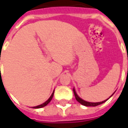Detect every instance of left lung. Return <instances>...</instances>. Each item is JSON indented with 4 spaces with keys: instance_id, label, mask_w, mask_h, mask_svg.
Here are the masks:
<instances>
[{
    "instance_id": "8db88e82",
    "label": "left lung",
    "mask_w": 128,
    "mask_h": 128,
    "mask_svg": "<svg viewBox=\"0 0 128 128\" xmlns=\"http://www.w3.org/2000/svg\"><path fill=\"white\" fill-rule=\"evenodd\" d=\"M72 90H73V92H74V94H75V99H76V100L78 101L79 103H80L81 104L83 105V106H99V105L100 104H102L103 103H104V102H106V101H107L108 99H109L110 97H111V96H112L113 95V93L111 96L108 98V99H106V100H105V101H104V102H96V103H91V102H86V101H84V100H83L82 99H81L80 97H79V96H78V94H77V93H76V92H75V88L72 89Z\"/></svg>"
}]
</instances>
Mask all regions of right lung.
Here are the masks:
<instances>
[{
	"label": "right lung",
	"mask_w": 128,
	"mask_h": 128,
	"mask_svg": "<svg viewBox=\"0 0 128 128\" xmlns=\"http://www.w3.org/2000/svg\"><path fill=\"white\" fill-rule=\"evenodd\" d=\"M53 94H54V92H53V93H52V94H51V96L49 97V99H48L47 101L46 102H44V104H42L41 105H39V106H35V107H32L33 108H42V107H44V106H46V105L49 103V102L51 101V99H52V98H53Z\"/></svg>",
	"instance_id": "1"
}]
</instances>
